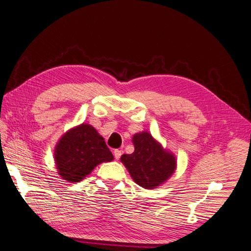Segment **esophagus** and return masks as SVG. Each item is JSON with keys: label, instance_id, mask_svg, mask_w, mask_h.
Masks as SVG:
<instances>
[{"label": "esophagus", "instance_id": "34e87169", "mask_svg": "<svg viewBox=\"0 0 251 251\" xmlns=\"http://www.w3.org/2000/svg\"><path fill=\"white\" fill-rule=\"evenodd\" d=\"M121 154H122V151L119 150V149H116V150L114 151V156H115L116 160H119Z\"/></svg>", "mask_w": 251, "mask_h": 251}]
</instances>
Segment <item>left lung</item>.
I'll return each instance as SVG.
<instances>
[{
  "label": "left lung",
  "instance_id": "left-lung-1",
  "mask_svg": "<svg viewBox=\"0 0 251 251\" xmlns=\"http://www.w3.org/2000/svg\"><path fill=\"white\" fill-rule=\"evenodd\" d=\"M134 150L131 154H124V163L134 182L147 189L156 188L167 181L176 167V156L156 142L148 132L137 133L133 136Z\"/></svg>",
  "mask_w": 251,
  "mask_h": 251
}]
</instances>
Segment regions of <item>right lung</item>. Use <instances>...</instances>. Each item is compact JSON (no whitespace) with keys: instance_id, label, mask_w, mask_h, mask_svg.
<instances>
[{"instance_id":"1","label":"right lung","mask_w":251,"mask_h":251,"mask_svg":"<svg viewBox=\"0 0 251 251\" xmlns=\"http://www.w3.org/2000/svg\"><path fill=\"white\" fill-rule=\"evenodd\" d=\"M58 175L69 182H79L103 162L114 160L104 138L94 126L82 124L66 132L54 150Z\"/></svg>"}]
</instances>
